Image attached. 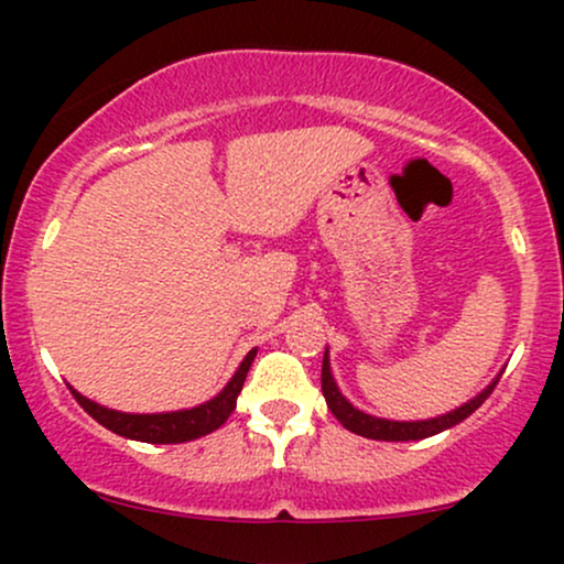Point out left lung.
<instances>
[{"mask_svg":"<svg viewBox=\"0 0 564 564\" xmlns=\"http://www.w3.org/2000/svg\"><path fill=\"white\" fill-rule=\"evenodd\" d=\"M496 384L498 379L490 381V384L485 387L477 398H471L469 403L458 405L456 411L443 413V416L437 419H424V422H390V419H377V416H368L364 411H358V408L349 403L345 394L339 392V387H336V381L332 377V366H328V349L326 355H323V371H321L323 398H326L328 408H332V413L339 419L341 426L360 437L392 440V443H403V440H424V437L437 435V432L443 430H451V426H456L458 422H464V419L471 416V413L488 400V394L496 390Z\"/></svg>","mask_w":564,"mask_h":564,"instance_id":"obj_1","label":"left lung"}]
</instances>
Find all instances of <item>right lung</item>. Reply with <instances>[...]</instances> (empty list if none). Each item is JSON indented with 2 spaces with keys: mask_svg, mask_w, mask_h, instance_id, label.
<instances>
[{
  "mask_svg": "<svg viewBox=\"0 0 564 564\" xmlns=\"http://www.w3.org/2000/svg\"><path fill=\"white\" fill-rule=\"evenodd\" d=\"M257 349H251L249 355L243 358V364L238 366V371L232 373V379L228 381L223 392L217 398H212L209 403L187 408V411H172V413H121V411H111V408H102L87 400L84 394H79L70 387L74 392L76 403H79L89 416L95 419L97 424H102L106 430L116 432V435L129 437V440H140V443H187V440H196L209 435L228 422V416L236 411V400L238 392L243 390L246 373H249L251 360H254Z\"/></svg>",
  "mask_w": 564,
  "mask_h": 564,
  "instance_id": "obj_1",
  "label": "right lung"
}]
</instances>
